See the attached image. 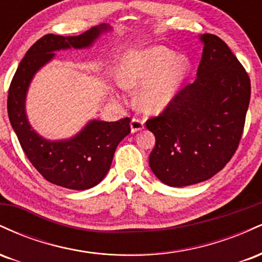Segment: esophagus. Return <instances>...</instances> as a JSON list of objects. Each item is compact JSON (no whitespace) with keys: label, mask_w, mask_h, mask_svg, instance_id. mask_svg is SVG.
Listing matches in <instances>:
<instances>
[{"label":"esophagus","mask_w":262,"mask_h":262,"mask_svg":"<svg viewBox=\"0 0 262 262\" xmlns=\"http://www.w3.org/2000/svg\"><path fill=\"white\" fill-rule=\"evenodd\" d=\"M130 129L133 133H137V132L139 130H143L144 129V121H141V119H138V118H133L130 122Z\"/></svg>","instance_id":"obj_1"}]
</instances>
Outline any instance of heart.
<instances>
[{"instance_id":"obj_1","label":"heart","mask_w":262,"mask_h":262,"mask_svg":"<svg viewBox=\"0 0 262 262\" xmlns=\"http://www.w3.org/2000/svg\"><path fill=\"white\" fill-rule=\"evenodd\" d=\"M189 73L185 56L165 47L130 50L121 59L117 80L124 89L140 87L138 107L145 113H159L166 108L182 89Z\"/></svg>"}]
</instances>
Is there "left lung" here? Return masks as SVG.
Instances as JSON below:
<instances>
[{"label":"left lung","mask_w":262,"mask_h":262,"mask_svg":"<svg viewBox=\"0 0 262 262\" xmlns=\"http://www.w3.org/2000/svg\"><path fill=\"white\" fill-rule=\"evenodd\" d=\"M200 38L196 80L146 121L156 139L150 169L171 187L206 181L223 169L239 146L250 102L249 75L229 47L214 34Z\"/></svg>","instance_id":"left-lung-1"}]
</instances>
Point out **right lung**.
<instances>
[{
    "mask_svg": "<svg viewBox=\"0 0 262 262\" xmlns=\"http://www.w3.org/2000/svg\"><path fill=\"white\" fill-rule=\"evenodd\" d=\"M110 29L106 25H100L75 37L44 35L26 53L8 90V117L23 151L47 181L61 187L82 191L98 185L110 170L118 144L130 133V119H93L70 139L48 140L29 124L26 114L27 91L39 69L55 56L54 52L91 47L102 33Z\"/></svg>",
    "mask_w": 262,
    "mask_h": 262,
    "instance_id": "add662e5",
    "label": "right lung"
}]
</instances>
